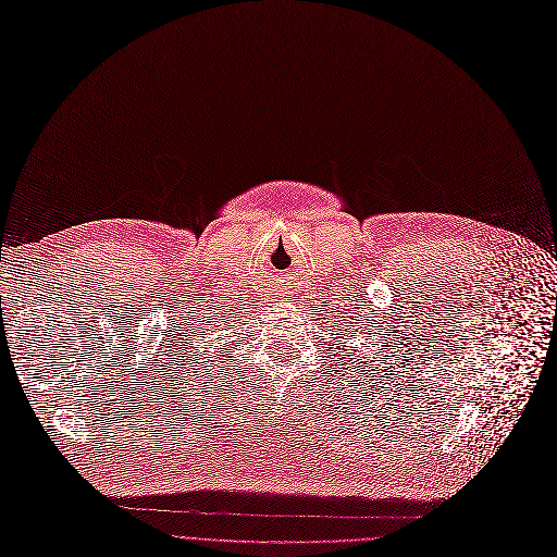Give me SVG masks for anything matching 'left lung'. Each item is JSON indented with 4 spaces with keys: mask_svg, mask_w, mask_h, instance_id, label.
Instances as JSON below:
<instances>
[{
    "mask_svg": "<svg viewBox=\"0 0 557 557\" xmlns=\"http://www.w3.org/2000/svg\"><path fill=\"white\" fill-rule=\"evenodd\" d=\"M367 333H369V331H367ZM354 335H356V333H354ZM379 351H381V348H379Z\"/></svg>",
    "mask_w": 557,
    "mask_h": 557,
    "instance_id": "obj_1",
    "label": "left lung"
}]
</instances>
